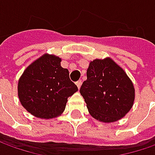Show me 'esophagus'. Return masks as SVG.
<instances>
[{
	"label": "esophagus",
	"mask_w": 155,
	"mask_h": 155,
	"mask_svg": "<svg viewBox=\"0 0 155 155\" xmlns=\"http://www.w3.org/2000/svg\"><path fill=\"white\" fill-rule=\"evenodd\" d=\"M76 84H77V86L78 89H80L81 85H82V80H78L76 82Z\"/></svg>",
	"instance_id": "obj_1"
}]
</instances>
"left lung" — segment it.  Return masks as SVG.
I'll use <instances>...</instances> for the list:
<instances>
[{
	"mask_svg": "<svg viewBox=\"0 0 155 155\" xmlns=\"http://www.w3.org/2000/svg\"><path fill=\"white\" fill-rule=\"evenodd\" d=\"M86 74L80 93L91 116L105 123L126 116L134 105L135 91L124 70L108 57L91 61Z\"/></svg>",
	"mask_w": 155,
	"mask_h": 155,
	"instance_id": "1",
	"label": "left lung"
}]
</instances>
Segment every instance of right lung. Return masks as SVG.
Here are the masks:
<instances>
[{
	"label": "right lung",
	"mask_w": 155,
	"mask_h": 155,
	"mask_svg": "<svg viewBox=\"0 0 155 155\" xmlns=\"http://www.w3.org/2000/svg\"><path fill=\"white\" fill-rule=\"evenodd\" d=\"M59 57L45 53L27 66L18 82L21 105L33 116L51 119L60 116L67 99L78 91L61 66Z\"/></svg>",
	"instance_id": "right-lung-1"
}]
</instances>
